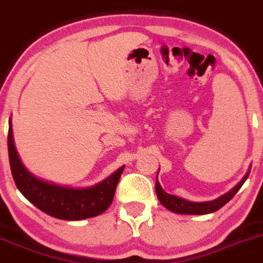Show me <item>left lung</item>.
Returning a JSON list of instances; mask_svg holds the SVG:
<instances>
[{"label": "left lung", "mask_w": 263, "mask_h": 263, "mask_svg": "<svg viewBox=\"0 0 263 263\" xmlns=\"http://www.w3.org/2000/svg\"><path fill=\"white\" fill-rule=\"evenodd\" d=\"M250 173V167L248 170V173L245 174L244 178L239 181V183L235 185L232 190L228 191L224 195L219 196L218 198L212 201H202V202H195V201L185 200L183 197H178V196L170 195V193L165 192L163 188L161 187V184L158 181V175L156 179V193L157 197H158L159 202L165 206L166 209L170 210V212L176 213V214H187V215H202V214H210V213H214L217 210H219L222 206H224L228 201L231 200L235 195L237 193V191L241 188L242 184L245 183V180L248 179Z\"/></svg>", "instance_id": "8db88e82"}]
</instances>
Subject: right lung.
<instances>
[{
    "label": "right lung",
    "instance_id": "obj_1",
    "mask_svg": "<svg viewBox=\"0 0 263 263\" xmlns=\"http://www.w3.org/2000/svg\"><path fill=\"white\" fill-rule=\"evenodd\" d=\"M10 168L16 188L31 203L50 217L63 220H82L100 215L111 205L115 188L124 166L90 187H68L33 175L21 161L14 144L11 118L7 136Z\"/></svg>",
    "mask_w": 263,
    "mask_h": 263
}]
</instances>
